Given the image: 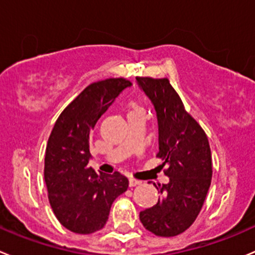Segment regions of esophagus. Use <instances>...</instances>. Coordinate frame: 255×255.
<instances>
[{
  "label": "esophagus",
  "instance_id": "1",
  "mask_svg": "<svg viewBox=\"0 0 255 255\" xmlns=\"http://www.w3.org/2000/svg\"><path fill=\"white\" fill-rule=\"evenodd\" d=\"M142 184V182L138 179H134V178H129V187H135V185Z\"/></svg>",
  "mask_w": 255,
  "mask_h": 255
}]
</instances>
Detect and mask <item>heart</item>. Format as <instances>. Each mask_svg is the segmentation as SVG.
Instances as JSON below:
<instances>
[{
    "label": "heart",
    "mask_w": 255,
    "mask_h": 255,
    "mask_svg": "<svg viewBox=\"0 0 255 255\" xmlns=\"http://www.w3.org/2000/svg\"><path fill=\"white\" fill-rule=\"evenodd\" d=\"M138 111H143V108L139 107V106H132L129 110V113L130 112H138Z\"/></svg>",
    "instance_id": "b5f03b06"
}]
</instances>
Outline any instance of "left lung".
I'll return each instance as SVG.
<instances>
[{
  "mask_svg": "<svg viewBox=\"0 0 255 255\" xmlns=\"http://www.w3.org/2000/svg\"><path fill=\"white\" fill-rule=\"evenodd\" d=\"M154 105L159 130L158 158L168 164V184H158L157 204L139 213L144 228L158 237H175L198 217L211 187L212 153L203 128L184 108L168 78L137 77Z\"/></svg>",
  "mask_w": 255,
  "mask_h": 255,
  "instance_id": "8db88e82",
  "label": "left lung"
}]
</instances>
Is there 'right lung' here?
Here are the masks:
<instances>
[{"instance_id": "obj_1", "label": "right lung", "mask_w": 255, "mask_h": 255, "mask_svg": "<svg viewBox=\"0 0 255 255\" xmlns=\"http://www.w3.org/2000/svg\"><path fill=\"white\" fill-rule=\"evenodd\" d=\"M132 82L107 78L91 83L57 118L44 155L48 201L62 226L78 234L105 227L115 199L128 188L121 173L103 174L88 165L90 135L101 116Z\"/></svg>"}]
</instances>
